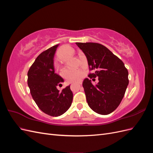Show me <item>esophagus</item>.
<instances>
[{
    "label": "esophagus",
    "instance_id": "obj_1",
    "mask_svg": "<svg viewBox=\"0 0 153 153\" xmlns=\"http://www.w3.org/2000/svg\"><path fill=\"white\" fill-rule=\"evenodd\" d=\"M81 85H82V83H81V82H80V83H78V84H77V85H78V87H80Z\"/></svg>",
    "mask_w": 153,
    "mask_h": 153
}]
</instances>
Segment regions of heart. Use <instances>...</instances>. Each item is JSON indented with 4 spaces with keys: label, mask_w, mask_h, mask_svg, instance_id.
Wrapping results in <instances>:
<instances>
[{
    "label": "heart",
    "mask_w": 153,
    "mask_h": 153,
    "mask_svg": "<svg viewBox=\"0 0 153 153\" xmlns=\"http://www.w3.org/2000/svg\"><path fill=\"white\" fill-rule=\"evenodd\" d=\"M72 49L68 46H63L58 51V57L59 59L63 60L64 55L67 53L71 52ZM83 71L81 69H64L62 71V75L69 82H78L83 76Z\"/></svg>",
    "instance_id": "obj_1"
}]
</instances>
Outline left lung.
I'll use <instances>...</instances> for the list:
<instances>
[{
    "instance_id": "8db88e82",
    "label": "left lung",
    "mask_w": 153,
    "mask_h": 153,
    "mask_svg": "<svg viewBox=\"0 0 153 153\" xmlns=\"http://www.w3.org/2000/svg\"><path fill=\"white\" fill-rule=\"evenodd\" d=\"M84 53L90 70V78L98 76L99 82H83L87 102L95 112L108 115L116 109L129 84L128 71L123 62L105 46L96 43H76Z\"/></svg>"
}]
</instances>
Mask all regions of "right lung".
Returning <instances> with one entry per match:
<instances>
[{"label":"right lung","mask_w":153,"mask_h":153,"mask_svg":"<svg viewBox=\"0 0 153 153\" xmlns=\"http://www.w3.org/2000/svg\"><path fill=\"white\" fill-rule=\"evenodd\" d=\"M59 45L40 53L27 73L30 94L39 109L50 116H60L70 107L73 92L70 85L59 91L63 78L55 73L53 58Z\"/></svg>","instance_id":"add662e5"}]
</instances>
